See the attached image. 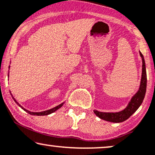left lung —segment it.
Instances as JSON below:
<instances>
[{"instance_id":"1","label":"left lung","mask_w":155,"mask_h":155,"mask_svg":"<svg viewBox=\"0 0 155 155\" xmlns=\"http://www.w3.org/2000/svg\"><path fill=\"white\" fill-rule=\"evenodd\" d=\"M140 55L143 61V68H142V78L139 90L132 97L128 106L123 111L116 113H107V112H100L94 110V114L101 119L113 123L123 122L133 115L143 103V99L145 98L146 87H147V73H146L145 60H144L143 55L140 51Z\"/></svg>"}]
</instances>
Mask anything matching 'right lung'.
<instances>
[{"label":"right lung","instance_id":"obj_1","mask_svg":"<svg viewBox=\"0 0 155 155\" xmlns=\"http://www.w3.org/2000/svg\"><path fill=\"white\" fill-rule=\"evenodd\" d=\"M9 68H10V66H9ZM12 99H14V101H15V102L17 103V104L19 105V107L22 108V109L23 110H25V111L27 112V113L30 114V115H35V116H46V115H48V114H51L54 113V111H56V110H58V109H59V108H61V107H62L63 104H64V103H62V104H61L58 105V106H57V107H54V108H52V109H48V110H46V111H41V112H31V111H28V110H26V109H25V108H23V107H22V106H21V105L20 104H19V103L18 102V101H17L15 100V98H14L12 96Z\"/></svg>","mask_w":155,"mask_h":155}]
</instances>
